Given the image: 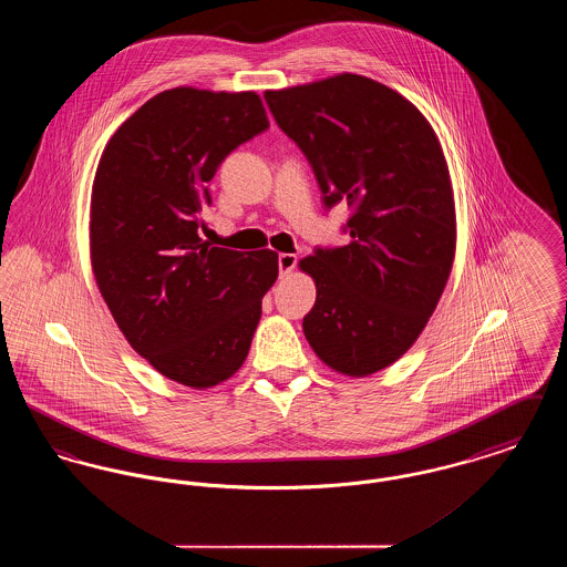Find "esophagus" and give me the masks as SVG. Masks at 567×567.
I'll return each instance as SVG.
<instances>
[{"label":"esophagus","mask_w":567,"mask_h":567,"mask_svg":"<svg viewBox=\"0 0 567 567\" xmlns=\"http://www.w3.org/2000/svg\"><path fill=\"white\" fill-rule=\"evenodd\" d=\"M296 255H291V252H282V255H278V271H280V276H289L291 271L296 270Z\"/></svg>","instance_id":"34e87169"}]
</instances>
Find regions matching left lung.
<instances>
[{
    "instance_id": "1",
    "label": "left lung",
    "mask_w": 567,
    "mask_h": 567,
    "mask_svg": "<svg viewBox=\"0 0 567 567\" xmlns=\"http://www.w3.org/2000/svg\"><path fill=\"white\" fill-rule=\"evenodd\" d=\"M264 97L312 165L324 208L352 210L351 244L299 261L317 285L306 340L331 370L370 377L414 344L451 276L457 218L442 146L416 106L359 74Z\"/></svg>"
}]
</instances>
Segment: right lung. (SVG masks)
<instances>
[{"instance_id": "add662e5", "label": "right lung", "mask_w": 567, "mask_h": 567, "mask_svg": "<svg viewBox=\"0 0 567 567\" xmlns=\"http://www.w3.org/2000/svg\"><path fill=\"white\" fill-rule=\"evenodd\" d=\"M270 127L252 91L178 86L151 97L110 137L91 193V266L127 342L193 389L234 377L278 278L274 250L199 238L223 159Z\"/></svg>"}]
</instances>
